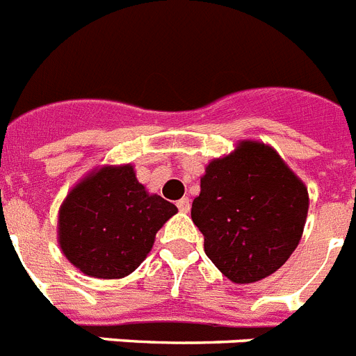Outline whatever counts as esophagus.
<instances>
[{"label":"esophagus","mask_w":356,"mask_h":356,"mask_svg":"<svg viewBox=\"0 0 356 356\" xmlns=\"http://www.w3.org/2000/svg\"><path fill=\"white\" fill-rule=\"evenodd\" d=\"M190 207H192V203H190V199L188 197H183V199H179L177 201V208L181 210V212H190Z\"/></svg>","instance_id":"obj_1"}]
</instances>
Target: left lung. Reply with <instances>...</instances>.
I'll use <instances>...</instances> for the list:
<instances>
[{
    "label": "left lung",
    "mask_w": 356,
    "mask_h": 356,
    "mask_svg": "<svg viewBox=\"0 0 356 356\" xmlns=\"http://www.w3.org/2000/svg\"><path fill=\"white\" fill-rule=\"evenodd\" d=\"M307 186L278 152L241 140L210 161L192 221L204 236V252L234 283H254L276 273L302 239Z\"/></svg>",
    "instance_id": "obj_1"
}]
</instances>
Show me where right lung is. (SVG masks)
I'll return each instance as SVG.
<instances>
[{
  "label": "right lung",
  "instance_id": "add662e5",
  "mask_svg": "<svg viewBox=\"0 0 356 356\" xmlns=\"http://www.w3.org/2000/svg\"><path fill=\"white\" fill-rule=\"evenodd\" d=\"M177 207L137 181L131 164H106L80 179L58 212L63 256L91 278L131 274Z\"/></svg>",
  "mask_w": 356,
  "mask_h": 356
}]
</instances>
